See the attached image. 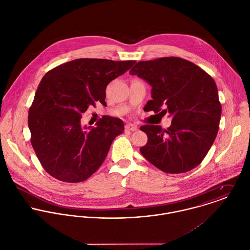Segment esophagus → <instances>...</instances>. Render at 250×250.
<instances>
[{
	"instance_id": "1",
	"label": "esophagus",
	"mask_w": 250,
	"mask_h": 250,
	"mask_svg": "<svg viewBox=\"0 0 250 250\" xmlns=\"http://www.w3.org/2000/svg\"><path fill=\"white\" fill-rule=\"evenodd\" d=\"M125 129H126L127 131H136V130L138 129V127H137L135 124H132V123H128V124H126V126H125Z\"/></svg>"
}]
</instances>
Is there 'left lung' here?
Here are the masks:
<instances>
[{"instance_id": "left-lung-1", "label": "left lung", "mask_w": 250, "mask_h": 250, "mask_svg": "<svg viewBox=\"0 0 250 250\" xmlns=\"http://www.w3.org/2000/svg\"><path fill=\"white\" fill-rule=\"evenodd\" d=\"M152 86L146 111L167 113L171 125H143L147 143L143 157L160 170L177 174L196 167L218 132L221 104L214 79L193 62L167 57L139 62L131 70Z\"/></svg>"}]
</instances>
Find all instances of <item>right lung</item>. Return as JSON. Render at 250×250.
<instances>
[{
	"label": "right lung",
	"mask_w": 250,
	"mask_h": 250,
	"mask_svg": "<svg viewBox=\"0 0 250 250\" xmlns=\"http://www.w3.org/2000/svg\"><path fill=\"white\" fill-rule=\"evenodd\" d=\"M136 61L78 59L62 63L42 78L29 109L31 143L42 166L54 178L80 183L103 164L123 121L105 116L94 128H82V114L104 103L107 85L128 71Z\"/></svg>",
	"instance_id": "obj_1"
}]
</instances>
